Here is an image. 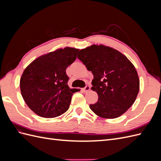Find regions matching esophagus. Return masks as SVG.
Segmentation results:
<instances>
[{
    "label": "esophagus",
    "instance_id": "34e87169",
    "mask_svg": "<svg viewBox=\"0 0 161 161\" xmlns=\"http://www.w3.org/2000/svg\"><path fill=\"white\" fill-rule=\"evenodd\" d=\"M89 90H90V86H89V85H86L85 88L82 89V91H83L84 92H86V91H89Z\"/></svg>",
    "mask_w": 161,
    "mask_h": 161
}]
</instances>
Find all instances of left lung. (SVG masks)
I'll list each match as a JSON object with an SVG mask.
<instances>
[{
  "label": "left lung",
  "instance_id": "1",
  "mask_svg": "<svg viewBox=\"0 0 161 161\" xmlns=\"http://www.w3.org/2000/svg\"><path fill=\"white\" fill-rule=\"evenodd\" d=\"M77 58L93 75L91 89L98 101L89 108L103 118L113 119L133 105L140 88L137 71L121 52L103 45H92L80 50Z\"/></svg>",
  "mask_w": 161,
  "mask_h": 161
}]
</instances>
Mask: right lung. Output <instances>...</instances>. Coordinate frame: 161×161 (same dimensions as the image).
<instances>
[{
  "mask_svg": "<svg viewBox=\"0 0 161 161\" xmlns=\"http://www.w3.org/2000/svg\"><path fill=\"white\" fill-rule=\"evenodd\" d=\"M79 50L65 47L33 60L20 79L23 98L34 113L43 118H56L69 109L73 93L70 89L67 67L75 62Z\"/></svg>",
  "mask_w": 161,
  "mask_h": 161,
  "instance_id": "right-lung-1",
  "label": "right lung"
}]
</instances>
